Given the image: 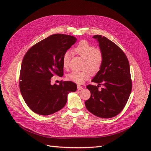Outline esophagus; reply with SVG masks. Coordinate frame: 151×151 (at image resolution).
<instances>
[{
  "mask_svg": "<svg viewBox=\"0 0 151 151\" xmlns=\"http://www.w3.org/2000/svg\"><path fill=\"white\" fill-rule=\"evenodd\" d=\"M77 87H78V90H82L83 89V87L81 86H80V85H78Z\"/></svg>",
  "mask_w": 151,
  "mask_h": 151,
  "instance_id": "obj_1",
  "label": "esophagus"
}]
</instances>
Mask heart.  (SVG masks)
<instances>
[{
    "instance_id": "b5f03b06",
    "label": "heart",
    "mask_w": 151,
    "mask_h": 151,
    "mask_svg": "<svg viewBox=\"0 0 151 151\" xmlns=\"http://www.w3.org/2000/svg\"><path fill=\"white\" fill-rule=\"evenodd\" d=\"M74 50L84 59L83 68L88 69L90 72L93 73L97 72L100 70L104 58L102 52L100 50L95 48V47L88 42L83 40L78 44ZM70 58V52H65L63 55L62 59V65L64 69H68L69 68ZM88 70L71 71L67 75V80L77 84H82L89 78Z\"/></svg>"
}]
</instances>
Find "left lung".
I'll return each mask as SVG.
<instances>
[{"label":"left lung","instance_id":"8db88e82","mask_svg":"<svg viewBox=\"0 0 151 151\" xmlns=\"http://www.w3.org/2000/svg\"><path fill=\"white\" fill-rule=\"evenodd\" d=\"M103 54L100 70L88 85L91 97L85 101L89 112L99 117L111 118L119 114L127 102L132 88L130 65L123 51L114 43L100 35L93 36ZM100 85L102 88L98 90Z\"/></svg>","mask_w":151,"mask_h":151}]
</instances>
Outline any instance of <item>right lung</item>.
<instances>
[{
    "label": "right lung",
    "mask_w": 151,
    "mask_h": 151,
    "mask_svg": "<svg viewBox=\"0 0 151 151\" xmlns=\"http://www.w3.org/2000/svg\"><path fill=\"white\" fill-rule=\"evenodd\" d=\"M76 41L73 36L54 34L31 47L24 56L19 88L26 104L34 113L47 116L58 111L65 105L68 93L76 91L77 86L72 81L51 84L54 75L63 76V55Z\"/></svg>",
    "instance_id": "obj_1"
}]
</instances>
